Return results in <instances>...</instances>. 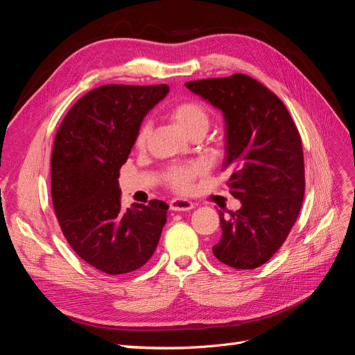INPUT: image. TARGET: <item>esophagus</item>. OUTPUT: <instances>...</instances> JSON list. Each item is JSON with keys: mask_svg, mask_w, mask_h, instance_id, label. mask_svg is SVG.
<instances>
[{"mask_svg": "<svg viewBox=\"0 0 355 355\" xmlns=\"http://www.w3.org/2000/svg\"><path fill=\"white\" fill-rule=\"evenodd\" d=\"M170 209L175 210V211H187L191 210L194 207V204H192L189 200H184V198H173L170 201Z\"/></svg>", "mask_w": 355, "mask_h": 355, "instance_id": "obj_1", "label": "esophagus"}]
</instances>
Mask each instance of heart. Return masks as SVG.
Returning a JSON list of instances; mask_svg holds the SVG:
<instances>
[{
  "label": "heart",
  "mask_w": 355,
  "mask_h": 355,
  "mask_svg": "<svg viewBox=\"0 0 355 355\" xmlns=\"http://www.w3.org/2000/svg\"><path fill=\"white\" fill-rule=\"evenodd\" d=\"M167 115L175 120L187 133L197 135L204 133L207 130L210 124V111L206 105H202L194 99H182L175 103H171L167 108ZM149 124L144 121L137 127L135 135V146L144 148L149 137ZM206 171V166L200 161L188 164H175L164 170V182L168 188H171L180 194H187L194 188L196 180L201 178Z\"/></svg>",
  "instance_id": "b5f03b06"
}]
</instances>
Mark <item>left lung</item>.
Masks as SVG:
<instances>
[{"instance_id":"1","label":"left lung","mask_w":355,"mask_h":355,"mask_svg":"<svg viewBox=\"0 0 355 355\" xmlns=\"http://www.w3.org/2000/svg\"><path fill=\"white\" fill-rule=\"evenodd\" d=\"M227 123L222 168L241 209L219 211L222 237L213 254L235 270H254L274 256L297 219L305 194L302 141L286 105L245 73L188 81Z\"/></svg>"}]
</instances>
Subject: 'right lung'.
<instances>
[{"mask_svg":"<svg viewBox=\"0 0 355 355\" xmlns=\"http://www.w3.org/2000/svg\"><path fill=\"white\" fill-rule=\"evenodd\" d=\"M167 84H106L85 93L63 118L51 153V200L59 227L84 262L105 274L139 270L157 249L164 201L124 209L120 168L146 112Z\"/></svg>","mask_w":355,"mask_h":355,"instance_id":"add662e5","label":"right lung"}]
</instances>
